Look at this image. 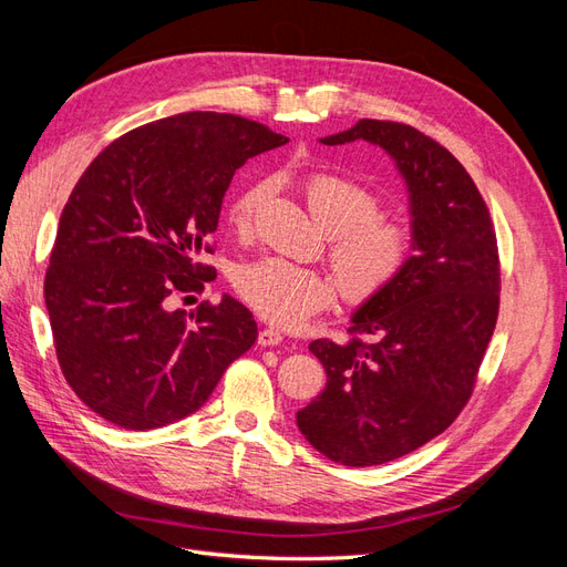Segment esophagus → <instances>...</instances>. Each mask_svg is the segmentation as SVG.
I'll return each instance as SVG.
<instances>
[{"mask_svg": "<svg viewBox=\"0 0 567 567\" xmlns=\"http://www.w3.org/2000/svg\"><path fill=\"white\" fill-rule=\"evenodd\" d=\"M257 342H260L262 348H274V346H279V342H284V336L277 329H262L260 333H257Z\"/></svg>", "mask_w": 567, "mask_h": 567, "instance_id": "1", "label": "esophagus"}]
</instances>
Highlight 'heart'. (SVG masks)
<instances>
[{"instance_id":"b5f03b06","label":"heart","mask_w":567,"mask_h":567,"mask_svg":"<svg viewBox=\"0 0 567 567\" xmlns=\"http://www.w3.org/2000/svg\"><path fill=\"white\" fill-rule=\"evenodd\" d=\"M307 208L331 234L329 260L340 296L367 305L385 296L414 260L416 231L404 219L385 217L383 198L364 182L342 173H312L302 182ZM267 198V184L244 186L229 205V225L248 234ZM234 286L265 321L293 329L331 305L336 284L326 271L281 257H260L236 271Z\"/></svg>"}]
</instances>
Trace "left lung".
Instances as JSON below:
<instances>
[{
  "mask_svg": "<svg viewBox=\"0 0 567 567\" xmlns=\"http://www.w3.org/2000/svg\"><path fill=\"white\" fill-rule=\"evenodd\" d=\"M352 142L398 163L416 252L385 296L354 312L348 342H310L326 388L298 411V427L323 456L364 468L423 447L466 406L499 317L502 269L487 205L447 148L411 125L369 117L321 140Z\"/></svg>",
  "mask_w": 567,
  "mask_h": 567,
  "instance_id": "left-lung-1",
  "label": "left lung"
}]
</instances>
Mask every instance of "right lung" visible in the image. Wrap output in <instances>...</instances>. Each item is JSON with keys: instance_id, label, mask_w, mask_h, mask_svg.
<instances>
[{"instance_id": "right-lung-1", "label": "right lung", "mask_w": 567, "mask_h": 567, "mask_svg": "<svg viewBox=\"0 0 567 567\" xmlns=\"http://www.w3.org/2000/svg\"><path fill=\"white\" fill-rule=\"evenodd\" d=\"M286 142L241 115L192 111L123 134L84 169L44 302L65 381L94 414L127 431L175 423L252 348L257 323L231 296L194 312L169 300L213 281L200 255L236 169Z\"/></svg>"}]
</instances>
